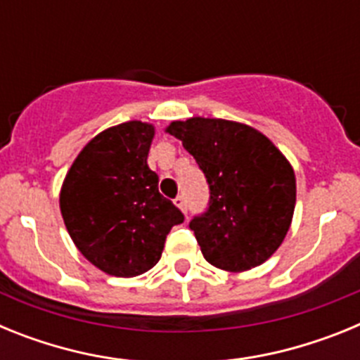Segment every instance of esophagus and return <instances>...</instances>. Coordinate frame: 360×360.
<instances>
[{
	"mask_svg": "<svg viewBox=\"0 0 360 360\" xmlns=\"http://www.w3.org/2000/svg\"><path fill=\"white\" fill-rule=\"evenodd\" d=\"M174 205H176V207L184 212V214H186L187 203H186V198H184V196H176V198H174Z\"/></svg>",
	"mask_w": 360,
	"mask_h": 360,
	"instance_id": "34e87169",
	"label": "esophagus"
}]
</instances>
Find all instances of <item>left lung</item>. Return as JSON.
Here are the masks:
<instances>
[{"label":"left lung","instance_id":"left-lung-1","mask_svg":"<svg viewBox=\"0 0 360 360\" xmlns=\"http://www.w3.org/2000/svg\"><path fill=\"white\" fill-rule=\"evenodd\" d=\"M165 131L182 141L211 189L207 212L189 224L203 257L227 272L265 263L294 216L295 174L287 157L262 131L234 120L193 117Z\"/></svg>","mask_w":360,"mask_h":360}]
</instances>
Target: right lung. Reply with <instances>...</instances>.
Here are the masks:
<instances>
[{
	"instance_id": "right-lung-1",
	"label": "right lung",
	"mask_w": 360,
	"mask_h": 360,
	"mask_svg": "<svg viewBox=\"0 0 360 360\" xmlns=\"http://www.w3.org/2000/svg\"><path fill=\"white\" fill-rule=\"evenodd\" d=\"M155 126L129 120L95 135L65 176L59 207L79 252L110 276L133 278L157 265L165 236L184 214L158 193L148 153Z\"/></svg>"
}]
</instances>
